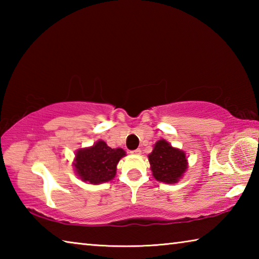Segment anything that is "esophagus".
<instances>
[{
  "label": "esophagus",
  "mask_w": 259,
  "mask_h": 259,
  "mask_svg": "<svg viewBox=\"0 0 259 259\" xmlns=\"http://www.w3.org/2000/svg\"><path fill=\"white\" fill-rule=\"evenodd\" d=\"M131 153H133L134 155H140V153H142V151H140L139 148H137V150H135V151H133Z\"/></svg>",
  "instance_id": "esophagus-1"
}]
</instances>
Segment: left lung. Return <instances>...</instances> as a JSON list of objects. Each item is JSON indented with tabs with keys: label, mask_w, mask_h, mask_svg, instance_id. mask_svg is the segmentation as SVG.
<instances>
[{
	"label": "left lung",
	"mask_w": 259,
	"mask_h": 259,
	"mask_svg": "<svg viewBox=\"0 0 259 259\" xmlns=\"http://www.w3.org/2000/svg\"><path fill=\"white\" fill-rule=\"evenodd\" d=\"M152 175L157 182L177 184L188 168L186 153L174 147L165 139L154 144L153 151L148 154Z\"/></svg>",
	"instance_id": "1"
}]
</instances>
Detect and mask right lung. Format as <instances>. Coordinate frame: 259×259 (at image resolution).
<instances>
[{
	"instance_id": "obj_1",
	"label": "right lung",
	"mask_w": 259,
	"mask_h": 259,
	"mask_svg": "<svg viewBox=\"0 0 259 259\" xmlns=\"http://www.w3.org/2000/svg\"><path fill=\"white\" fill-rule=\"evenodd\" d=\"M122 148H111L99 139L93 146L78 148L73 160L74 171L82 182L94 184L107 183L115 177L116 165L125 156Z\"/></svg>"
}]
</instances>
